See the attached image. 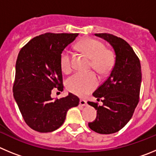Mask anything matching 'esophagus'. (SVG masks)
Returning a JSON list of instances; mask_svg holds the SVG:
<instances>
[{"mask_svg":"<svg viewBox=\"0 0 156 156\" xmlns=\"http://www.w3.org/2000/svg\"><path fill=\"white\" fill-rule=\"evenodd\" d=\"M80 105L86 106L87 105V101L83 100V99H80Z\"/></svg>","mask_w":156,"mask_h":156,"instance_id":"1","label":"esophagus"}]
</instances>
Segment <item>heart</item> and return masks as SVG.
I'll list each match as a JSON object with an SVG mask.
<instances>
[{
    "label": "heart",
    "instance_id": "1",
    "mask_svg": "<svg viewBox=\"0 0 156 156\" xmlns=\"http://www.w3.org/2000/svg\"><path fill=\"white\" fill-rule=\"evenodd\" d=\"M77 48L80 51L90 58V66L99 74L107 73L112 68L115 62L113 51L105 48L101 41L93 38H86L77 44ZM59 63L63 73H69L71 72L73 64L70 51L64 49L62 51ZM98 83L97 76L93 72L76 73L66 80V87L69 91L83 97L94 90Z\"/></svg>",
    "mask_w": 156,
    "mask_h": 156
}]
</instances>
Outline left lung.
I'll use <instances>...</instances> for the list:
<instances>
[{
	"mask_svg": "<svg viewBox=\"0 0 156 156\" xmlns=\"http://www.w3.org/2000/svg\"><path fill=\"white\" fill-rule=\"evenodd\" d=\"M112 46L115 53L113 68L102 84L93 93L103 105L87 101L97 110V118L89 123L96 133L110 134L120 130L131 119L139 102L141 69L137 55L123 39L110 34H95Z\"/></svg>",
	"mask_w": 156,
	"mask_h": 156,
	"instance_id": "obj_1",
	"label": "left lung"
}]
</instances>
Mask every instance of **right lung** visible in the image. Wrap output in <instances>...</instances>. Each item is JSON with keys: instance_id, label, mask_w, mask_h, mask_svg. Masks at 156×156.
Returning <instances> with one entry per match:
<instances>
[{"instance_id": "1", "label": "right lung", "mask_w": 156, "mask_h": 156, "mask_svg": "<svg viewBox=\"0 0 156 156\" xmlns=\"http://www.w3.org/2000/svg\"><path fill=\"white\" fill-rule=\"evenodd\" d=\"M77 36L46 33L30 40L19 51L13 95L23 119L34 130H55L63 124L67 111L79 105V98L71 93L55 100L51 97L54 88L63 90L60 55Z\"/></svg>"}]
</instances>
